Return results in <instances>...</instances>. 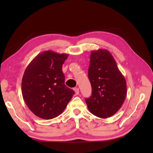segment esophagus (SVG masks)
<instances>
[{
    "instance_id": "1",
    "label": "esophagus",
    "mask_w": 153,
    "mask_h": 153,
    "mask_svg": "<svg viewBox=\"0 0 153 153\" xmlns=\"http://www.w3.org/2000/svg\"><path fill=\"white\" fill-rule=\"evenodd\" d=\"M74 91H75V94L76 95L79 94V89H78V88H75V89H74Z\"/></svg>"
}]
</instances>
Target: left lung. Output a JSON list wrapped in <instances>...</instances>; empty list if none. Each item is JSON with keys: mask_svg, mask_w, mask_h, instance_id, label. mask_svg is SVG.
Segmentation results:
<instances>
[{"mask_svg": "<svg viewBox=\"0 0 153 153\" xmlns=\"http://www.w3.org/2000/svg\"><path fill=\"white\" fill-rule=\"evenodd\" d=\"M88 76L92 87L91 96L85 98L88 109L101 118L112 116L124 103L127 86L124 76L109 51H92Z\"/></svg>", "mask_w": 153, "mask_h": 153, "instance_id": "1", "label": "left lung"}]
</instances>
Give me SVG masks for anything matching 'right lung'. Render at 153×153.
I'll use <instances>...</instances> for the list:
<instances>
[{"label": "right lung", "mask_w": 153, "mask_h": 153, "mask_svg": "<svg viewBox=\"0 0 153 153\" xmlns=\"http://www.w3.org/2000/svg\"><path fill=\"white\" fill-rule=\"evenodd\" d=\"M68 57L66 53L45 51L25 70L22 80L23 98L36 116L44 119L59 116L75 94L64 84L62 67Z\"/></svg>", "instance_id": "obj_1"}]
</instances>
